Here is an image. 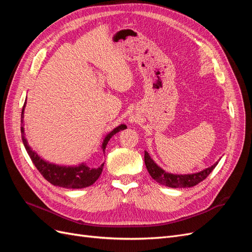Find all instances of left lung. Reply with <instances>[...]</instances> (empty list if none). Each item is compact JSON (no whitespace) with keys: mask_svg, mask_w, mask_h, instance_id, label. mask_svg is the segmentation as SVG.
Instances as JSON below:
<instances>
[{"mask_svg":"<svg viewBox=\"0 0 252 252\" xmlns=\"http://www.w3.org/2000/svg\"><path fill=\"white\" fill-rule=\"evenodd\" d=\"M145 165L150 174V177L154 179L158 184L171 187V188H187L193 187L200 182L205 180L210 174V172L216 168L218 162L212 166L208 167L200 172L195 173H188V174H177V173H169L162 169L154 159L151 158L147 151H145Z\"/></svg>","mask_w":252,"mask_h":252,"instance_id":"8db88e82","label":"left lung"}]
</instances>
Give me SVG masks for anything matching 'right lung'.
Here are the masks:
<instances>
[{"mask_svg":"<svg viewBox=\"0 0 252 252\" xmlns=\"http://www.w3.org/2000/svg\"><path fill=\"white\" fill-rule=\"evenodd\" d=\"M26 107V100L23 106L22 114H21V133H22V141L24 144L25 149L27 151L28 156L32 158V163L36 167V169L40 171V173L43 177L46 179L52 185L63 187V188H72V189H81L85 188L90 185H93L94 183L100 178V175L103 171L104 163L101 165H88L86 163H81L75 166H64V165H57L50 162L45 161L39 155L36 154L32 148L29 146L27 142V139L25 138V131H24V111ZM126 125L121 124L118 127L113 129L103 140L102 143V151L105 154L106 146H107L108 141L111 139L116 133H118L121 130H124Z\"/></svg>","mask_w":252,"mask_h":252,"instance_id":"right-lung-1","label":"right lung"}]
</instances>
